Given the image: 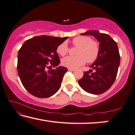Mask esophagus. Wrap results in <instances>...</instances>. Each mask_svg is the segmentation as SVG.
I'll use <instances>...</instances> for the list:
<instances>
[{
  "label": "esophagus",
  "mask_w": 135,
  "mask_h": 135,
  "mask_svg": "<svg viewBox=\"0 0 135 135\" xmlns=\"http://www.w3.org/2000/svg\"><path fill=\"white\" fill-rule=\"evenodd\" d=\"M68 71H75V69H73V68H68Z\"/></svg>",
  "instance_id": "34e87169"
}]
</instances>
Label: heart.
Listing matches in <instances>:
<instances>
[{
	"label": "heart",
	"mask_w": 135,
	"mask_h": 135,
	"mask_svg": "<svg viewBox=\"0 0 135 135\" xmlns=\"http://www.w3.org/2000/svg\"><path fill=\"white\" fill-rule=\"evenodd\" d=\"M74 46L78 47L76 56H67L62 59V65L70 68H76L84 65L86 61L92 63L97 59L100 55V48L97 42L93 41L87 36H79L72 40ZM68 47L67 42H63L57 48V52L64 56L68 53Z\"/></svg>",
	"instance_id": "1"
}]
</instances>
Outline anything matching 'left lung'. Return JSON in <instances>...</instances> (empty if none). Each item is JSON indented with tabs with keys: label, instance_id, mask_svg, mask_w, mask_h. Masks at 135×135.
I'll list each match as a JSON object with an SVG mask.
<instances>
[{
	"label": "left lung",
	"instance_id": "1",
	"mask_svg": "<svg viewBox=\"0 0 135 135\" xmlns=\"http://www.w3.org/2000/svg\"><path fill=\"white\" fill-rule=\"evenodd\" d=\"M82 35H92L100 42V55L90 66L94 70L84 72L78 84L89 94L98 95L107 91L114 83L120 65V54L115 41L106 33L92 30Z\"/></svg>",
	"mask_w": 135,
	"mask_h": 135
}]
</instances>
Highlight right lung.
Listing matches in <instances>:
<instances>
[{
	"instance_id": "obj_1",
	"label": "right lung",
	"mask_w": 135,
	"mask_h": 135,
	"mask_svg": "<svg viewBox=\"0 0 135 135\" xmlns=\"http://www.w3.org/2000/svg\"><path fill=\"white\" fill-rule=\"evenodd\" d=\"M68 38L48 35L27 40L18 54V73L22 85L32 95L48 98L57 92L67 68L56 67L47 70L48 64L56 67L60 64L58 46Z\"/></svg>"
}]
</instances>
